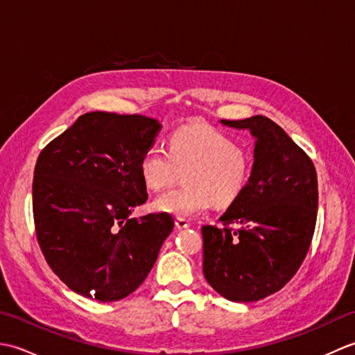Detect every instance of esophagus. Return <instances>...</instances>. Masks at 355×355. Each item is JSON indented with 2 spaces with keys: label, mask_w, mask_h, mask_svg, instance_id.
<instances>
[{
  "label": "esophagus",
  "mask_w": 355,
  "mask_h": 355,
  "mask_svg": "<svg viewBox=\"0 0 355 355\" xmlns=\"http://www.w3.org/2000/svg\"><path fill=\"white\" fill-rule=\"evenodd\" d=\"M175 225H177L178 229H187L191 225V221L186 220V218H177Z\"/></svg>",
  "instance_id": "1"
}]
</instances>
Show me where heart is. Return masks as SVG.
Wrapping results in <instances>:
<instances>
[{
    "mask_svg": "<svg viewBox=\"0 0 355 355\" xmlns=\"http://www.w3.org/2000/svg\"><path fill=\"white\" fill-rule=\"evenodd\" d=\"M183 189L157 197V212L189 218L206 212L216 202L227 206L243 192L250 175V158L229 135L212 126H183L169 137L168 150L153 145L140 160L145 184L160 191L184 171Z\"/></svg>",
    "mask_w": 355,
    "mask_h": 355,
    "instance_id": "1",
    "label": "heart"
}]
</instances>
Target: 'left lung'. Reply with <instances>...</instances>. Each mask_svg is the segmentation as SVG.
Instances as JSON below:
<instances>
[{
	"mask_svg": "<svg viewBox=\"0 0 355 355\" xmlns=\"http://www.w3.org/2000/svg\"><path fill=\"white\" fill-rule=\"evenodd\" d=\"M221 123L250 132L253 164L243 192L220 216L224 227L201 229L202 273L223 297L254 302L281 290L305 259L318 218V173L268 117Z\"/></svg>",
	"mask_w": 355,
	"mask_h": 355,
	"instance_id": "obj_1",
	"label": "left lung"
}]
</instances>
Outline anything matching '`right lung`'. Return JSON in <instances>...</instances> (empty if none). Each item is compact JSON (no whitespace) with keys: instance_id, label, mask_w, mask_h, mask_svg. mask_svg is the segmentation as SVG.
Instances as JSON below:
<instances>
[{"instance_id":"obj_1","label":"right lung","mask_w":355,"mask_h":355,"mask_svg":"<svg viewBox=\"0 0 355 355\" xmlns=\"http://www.w3.org/2000/svg\"><path fill=\"white\" fill-rule=\"evenodd\" d=\"M162 125L132 114L80 116L45 146L35 166L37 243L58 277L101 302L126 297L154 267L173 218H131L148 200L140 160Z\"/></svg>"}]
</instances>
